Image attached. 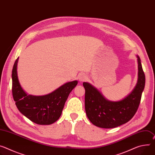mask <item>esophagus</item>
<instances>
[{
	"label": "esophagus",
	"instance_id": "34e87169",
	"mask_svg": "<svg viewBox=\"0 0 155 155\" xmlns=\"http://www.w3.org/2000/svg\"><path fill=\"white\" fill-rule=\"evenodd\" d=\"M78 80L80 82H83V81H85V80H87V77L84 75V74H80L78 77Z\"/></svg>",
	"mask_w": 155,
	"mask_h": 155
}]
</instances>
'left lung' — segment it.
Masks as SVG:
<instances>
[{"label": "left lung", "mask_w": 155, "mask_h": 155, "mask_svg": "<svg viewBox=\"0 0 155 155\" xmlns=\"http://www.w3.org/2000/svg\"><path fill=\"white\" fill-rule=\"evenodd\" d=\"M138 62L137 83L132 92L118 101L107 100L103 94L88 82H83L85 90V107L90 122L98 127L111 129L129 122L138 108L145 85V76L141 60Z\"/></svg>", "instance_id": "left-lung-1"}]
</instances>
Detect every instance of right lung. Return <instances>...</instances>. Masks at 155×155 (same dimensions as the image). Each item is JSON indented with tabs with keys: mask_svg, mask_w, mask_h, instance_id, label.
I'll return each instance as SVG.
<instances>
[{
	"mask_svg": "<svg viewBox=\"0 0 155 155\" xmlns=\"http://www.w3.org/2000/svg\"><path fill=\"white\" fill-rule=\"evenodd\" d=\"M18 58L12 69V94L21 113L39 125H50L57 121L69 94L77 85L78 81H69L52 93L43 96L28 94L22 88L17 74Z\"/></svg>",
	"mask_w": 155,
	"mask_h": 155,
	"instance_id": "obj_1",
	"label": "right lung"
}]
</instances>
